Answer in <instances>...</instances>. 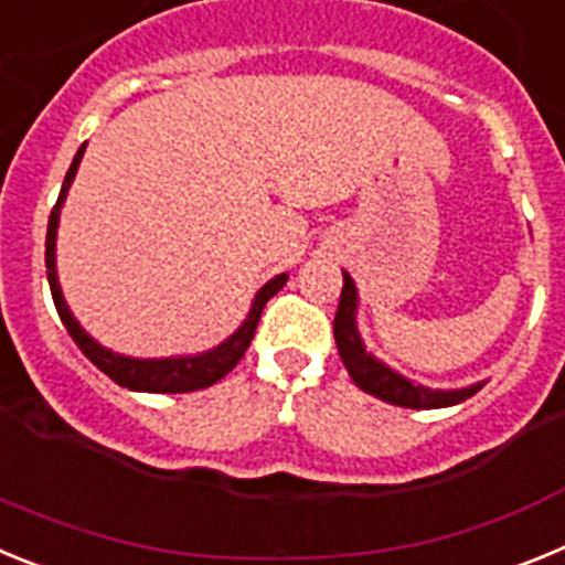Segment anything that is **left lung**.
I'll return each instance as SVG.
<instances>
[{
    "instance_id": "8db88e82",
    "label": "left lung",
    "mask_w": 565,
    "mask_h": 565,
    "mask_svg": "<svg viewBox=\"0 0 565 565\" xmlns=\"http://www.w3.org/2000/svg\"><path fill=\"white\" fill-rule=\"evenodd\" d=\"M344 286L342 297H339L337 317H333V339H337L339 356H342L344 367L356 382L359 391L371 393V396L382 398L387 404H398V407H411V411H436V407H452L461 404L463 398L476 396L483 387V382L469 384V387H458V391H433L427 384H418L413 379L402 376L393 367L373 356L362 342V333L356 326L359 311V291L353 286L351 274L342 271Z\"/></svg>"
}]
</instances>
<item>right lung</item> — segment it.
I'll return each mask as SVG.
<instances>
[{
	"label": "right lung",
	"mask_w": 565,
	"mask_h": 565,
	"mask_svg": "<svg viewBox=\"0 0 565 565\" xmlns=\"http://www.w3.org/2000/svg\"><path fill=\"white\" fill-rule=\"evenodd\" d=\"M84 149L87 143H82L70 163L67 174H64L62 192H58V201L50 212V223H47V243H44V266H47V282H50V294H53V302H56V311L62 317L64 328L76 344L84 351V356L89 362L96 364L98 371L107 373L115 384H121L127 391H138V393H192V391H203V387H212L214 382H221L228 371H232L234 364L243 359L246 348L252 344L254 331H257L259 313L266 308L268 299L279 291V288L288 282V274H277L274 279H268L266 286L259 288L254 294V302L248 308V317L243 319V326L232 333L228 339H223L217 348L203 353H192V356H167V359H138V356H124V353H115L109 348H104L102 342L89 337L82 326H78V319L73 317L70 306L64 302L62 286H58V271H56V232H58V217H62V206L67 201L70 183L76 178L78 163L84 158Z\"/></svg>",
	"instance_id": "right-lung-1"
}]
</instances>
